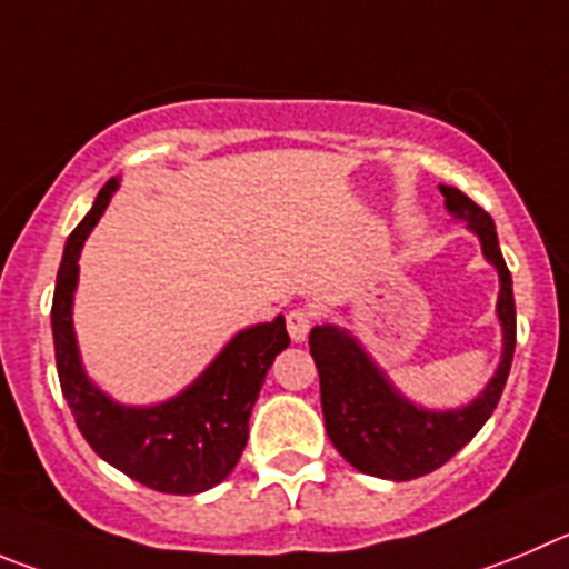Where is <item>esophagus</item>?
I'll use <instances>...</instances> for the list:
<instances>
[{
    "label": "esophagus",
    "instance_id": "1",
    "mask_svg": "<svg viewBox=\"0 0 569 569\" xmlns=\"http://www.w3.org/2000/svg\"><path fill=\"white\" fill-rule=\"evenodd\" d=\"M311 326H315V317H311V311L295 309L286 315V328H289V337L295 339V342H306Z\"/></svg>",
    "mask_w": 569,
    "mask_h": 569
}]
</instances>
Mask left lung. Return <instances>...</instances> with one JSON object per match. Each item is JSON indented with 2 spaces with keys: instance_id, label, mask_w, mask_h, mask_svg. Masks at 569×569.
Listing matches in <instances>:
<instances>
[{
  "instance_id": "8db88e82",
  "label": "left lung",
  "mask_w": 569,
  "mask_h": 569,
  "mask_svg": "<svg viewBox=\"0 0 569 569\" xmlns=\"http://www.w3.org/2000/svg\"><path fill=\"white\" fill-rule=\"evenodd\" d=\"M440 193L449 216L455 221H466L480 241L482 258L497 269L500 278L497 320L502 328V353L500 365L477 398L452 410H429L392 385L390 376L376 365V359L348 328L322 322L311 328L309 337L311 357L320 373L328 438L353 469L381 480H416L458 455L491 418L511 373L517 348L513 286L497 241V227L491 216L458 188L440 184Z\"/></svg>"
}]
</instances>
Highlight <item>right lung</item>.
Segmentation results:
<instances>
[{
  "label": "right lung",
  "mask_w": 569,
  "mask_h": 569,
  "mask_svg": "<svg viewBox=\"0 0 569 569\" xmlns=\"http://www.w3.org/2000/svg\"><path fill=\"white\" fill-rule=\"evenodd\" d=\"M117 188L120 177H111L63 247L50 315L58 379L78 429L106 463L153 491L201 493L230 477L241 458L263 379L289 348L286 320L278 315L238 331L184 390L159 405H123L100 390L81 362L72 306L81 249Z\"/></svg>",
  "instance_id": "1"
}]
</instances>
